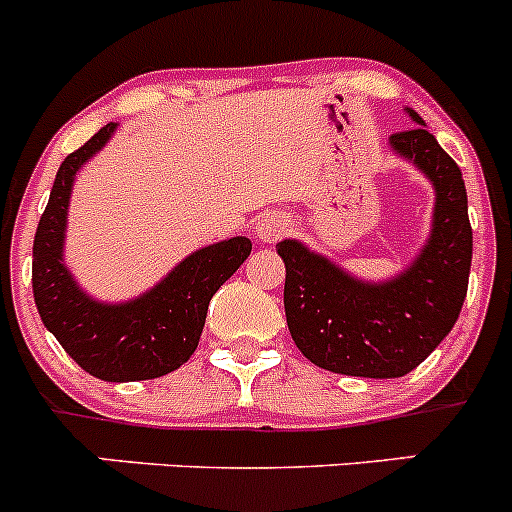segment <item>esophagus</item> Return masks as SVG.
<instances>
[{"label":"esophagus","instance_id":"obj_1","mask_svg":"<svg viewBox=\"0 0 512 512\" xmlns=\"http://www.w3.org/2000/svg\"><path fill=\"white\" fill-rule=\"evenodd\" d=\"M286 231H289V216H284V213H264L256 223V238L264 243L279 241Z\"/></svg>","mask_w":512,"mask_h":512}]
</instances>
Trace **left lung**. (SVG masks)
I'll list each match as a JSON object with an SVG mask.
<instances>
[{
  "instance_id": "obj_1",
  "label": "left lung",
  "mask_w": 512,
  "mask_h": 512,
  "mask_svg": "<svg viewBox=\"0 0 512 512\" xmlns=\"http://www.w3.org/2000/svg\"><path fill=\"white\" fill-rule=\"evenodd\" d=\"M405 110L415 128L394 133L389 150L435 188L430 236L412 264L392 279L364 281L296 238L276 246L286 264L291 339L311 364L349 377H405L450 334L467 294L472 228L465 180L425 120Z\"/></svg>"
}]
</instances>
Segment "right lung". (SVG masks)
Here are the masks:
<instances>
[{"label":"right lung","mask_w":512,"mask_h":512,"mask_svg":"<svg viewBox=\"0 0 512 512\" xmlns=\"http://www.w3.org/2000/svg\"><path fill=\"white\" fill-rule=\"evenodd\" d=\"M115 130L118 123H107L62 160L34 233L32 291L45 326L85 372L105 382H138L163 377L191 359L213 294L248 259L251 241L233 236L198 248L135 299H92L65 264L67 213L77 173Z\"/></svg>","instance_id":"obj_1"}]
</instances>
